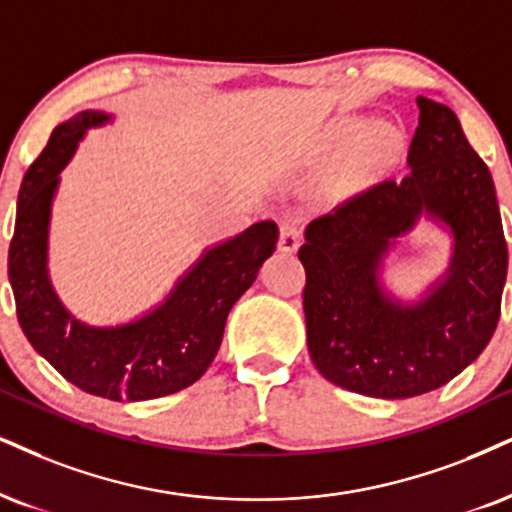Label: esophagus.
I'll use <instances>...</instances> for the list:
<instances>
[{
  "mask_svg": "<svg viewBox=\"0 0 512 512\" xmlns=\"http://www.w3.org/2000/svg\"><path fill=\"white\" fill-rule=\"evenodd\" d=\"M299 239H301V225L296 218H287L280 223V251H287V254H292V251L299 249Z\"/></svg>",
  "mask_w": 512,
  "mask_h": 512,
  "instance_id": "obj_1",
  "label": "esophagus"
}]
</instances>
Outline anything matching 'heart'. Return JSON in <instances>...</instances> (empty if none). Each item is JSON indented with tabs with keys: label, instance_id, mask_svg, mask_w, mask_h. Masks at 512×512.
<instances>
[{
	"label": "heart",
	"instance_id": "1",
	"mask_svg": "<svg viewBox=\"0 0 512 512\" xmlns=\"http://www.w3.org/2000/svg\"><path fill=\"white\" fill-rule=\"evenodd\" d=\"M387 147H389L387 132L375 130L370 123H361V121L339 123L330 135L332 159L344 161L361 149L363 151V163H361L363 170L375 166V163L382 159L384 149Z\"/></svg>",
	"mask_w": 512,
	"mask_h": 512
}]
</instances>
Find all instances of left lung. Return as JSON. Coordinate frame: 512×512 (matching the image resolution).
I'll return each instance as SVG.
<instances>
[{
    "instance_id": "left-lung-1",
    "label": "left lung",
    "mask_w": 512,
    "mask_h": 512,
    "mask_svg": "<svg viewBox=\"0 0 512 512\" xmlns=\"http://www.w3.org/2000/svg\"><path fill=\"white\" fill-rule=\"evenodd\" d=\"M420 123L403 180H382L308 223V353L325 380L375 399H410L475 361L501 315L508 273L496 189L449 106L418 97ZM430 212L452 227L450 275L425 302L403 307L379 285L391 238Z\"/></svg>"
}]
</instances>
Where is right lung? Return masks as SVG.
I'll return each mask as SVG.
<instances>
[{
    "label": "right lung",
    "mask_w": 512,
    "mask_h": 512,
    "mask_svg": "<svg viewBox=\"0 0 512 512\" xmlns=\"http://www.w3.org/2000/svg\"><path fill=\"white\" fill-rule=\"evenodd\" d=\"M109 116L82 111L54 128L18 192L9 246V282L28 342L75 387L111 401H149L199 380L223 342L230 308L254 285L277 246V223L261 220L208 249L163 304L121 327H87L71 318L47 277L49 208L61 168L78 140Z\"/></svg>",
    "instance_id": "1"
}]
</instances>
